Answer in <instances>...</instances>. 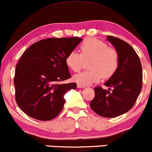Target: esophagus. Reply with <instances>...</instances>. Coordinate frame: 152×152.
Here are the masks:
<instances>
[{
  "label": "esophagus",
  "instance_id": "34e87169",
  "mask_svg": "<svg viewBox=\"0 0 152 152\" xmlns=\"http://www.w3.org/2000/svg\"><path fill=\"white\" fill-rule=\"evenodd\" d=\"M77 87L78 88H84L85 86H83V85H80V84H77Z\"/></svg>",
  "mask_w": 152,
  "mask_h": 152
}]
</instances>
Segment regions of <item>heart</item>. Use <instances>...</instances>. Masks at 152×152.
<instances>
[{"label": "heart", "instance_id": "obj_1", "mask_svg": "<svg viewBox=\"0 0 152 152\" xmlns=\"http://www.w3.org/2000/svg\"><path fill=\"white\" fill-rule=\"evenodd\" d=\"M79 53L71 51L65 59L66 65L74 72H79L85 60L90 59V69L75 75L73 80L86 86L97 83L102 77L109 78L115 74L119 65V55L115 49L108 48L104 42L95 38H87L80 46Z\"/></svg>", "mask_w": 152, "mask_h": 152}]
</instances>
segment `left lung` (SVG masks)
I'll list each match as a JSON object with an SVG mask.
<instances>
[{
  "label": "left lung",
  "instance_id": "8db88e82",
  "mask_svg": "<svg viewBox=\"0 0 152 152\" xmlns=\"http://www.w3.org/2000/svg\"><path fill=\"white\" fill-rule=\"evenodd\" d=\"M107 38L118 53V67L104 83L108 90L101 87L94 89L95 96L90 107L101 117L112 118L132 108L142 88V67L140 58L129 44L113 36Z\"/></svg>",
  "mask_w": 152,
  "mask_h": 152
}]
</instances>
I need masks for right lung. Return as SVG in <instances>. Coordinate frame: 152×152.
I'll return each instance as SVG.
<instances>
[{"instance_id":"1","label":"right lung","mask_w":152,"mask_h":152,"mask_svg":"<svg viewBox=\"0 0 152 152\" xmlns=\"http://www.w3.org/2000/svg\"><path fill=\"white\" fill-rule=\"evenodd\" d=\"M82 40L77 37L44 39L24 52L16 65L14 85L16 102L27 115L48 121L60 114L64 95L77 87L75 83H60L71 77L66 57Z\"/></svg>"}]
</instances>
